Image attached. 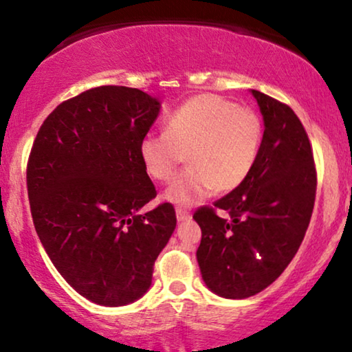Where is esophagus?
I'll list each match as a JSON object with an SVG mask.
<instances>
[{"instance_id": "1", "label": "esophagus", "mask_w": 352, "mask_h": 352, "mask_svg": "<svg viewBox=\"0 0 352 352\" xmlns=\"http://www.w3.org/2000/svg\"><path fill=\"white\" fill-rule=\"evenodd\" d=\"M175 212H177V219H179L180 222L188 221L190 217H191L190 212L186 211V209H184V208H177V209H175Z\"/></svg>"}]
</instances>
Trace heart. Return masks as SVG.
<instances>
[{"instance_id": "b5f03b06", "label": "heart", "mask_w": 352, "mask_h": 352, "mask_svg": "<svg viewBox=\"0 0 352 352\" xmlns=\"http://www.w3.org/2000/svg\"><path fill=\"white\" fill-rule=\"evenodd\" d=\"M263 141V122L252 109L214 94H199L173 110L166 133L141 140L146 172L164 184L173 180L180 164L190 167L166 191L168 201L190 206L212 191L230 193L245 184Z\"/></svg>"}]
</instances>
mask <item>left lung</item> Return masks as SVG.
Here are the masks:
<instances>
[{"label":"left lung","instance_id":"8db88e82","mask_svg":"<svg viewBox=\"0 0 352 352\" xmlns=\"http://www.w3.org/2000/svg\"><path fill=\"white\" fill-rule=\"evenodd\" d=\"M265 131L245 184L195 211L203 281L226 299H245L281 276L299 250L312 217L317 168L304 124L291 107L252 91ZM222 208L229 218L217 216Z\"/></svg>","mask_w":352,"mask_h":352}]
</instances>
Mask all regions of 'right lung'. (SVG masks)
<instances>
[{"instance_id":"right-lung-1","label":"right lung","mask_w":352,"mask_h":352,"mask_svg":"<svg viewBox=\"0 0 352 352\" xmlns=\"http://www.w3.org/2000/svg\"><path fill=\"white\" fill-rule=\"evenodd\" d=\"M161 104L140 89L100 86L61 102L35 136L28 193L37 235L66 283L107 307L140 299L177 226L140 155Z\"/></svg>"}]
</instances>
